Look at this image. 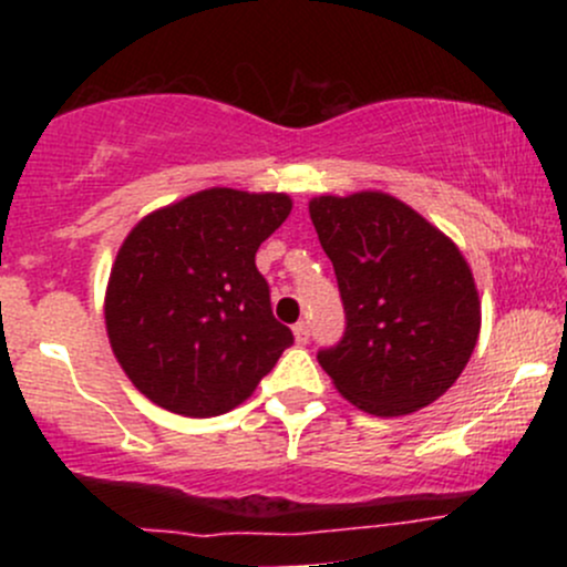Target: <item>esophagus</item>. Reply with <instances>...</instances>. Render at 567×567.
Segmentation results:
<instances>
[{
    "label": "esophagus",
    "mask_w": 567,
    "mask_h": 567,
    "mask_svg": "<svg viewBox=\"0 0 567 567\" xmlns=\"http://www.w3.org/2000/svg\"><path fill=\"white\" fill-rule=\"evenodd\" d=\"M292 336H296V343H301V347H303V343L309 341V324L296 322V324H292Z\"/></svg>",
    "instance_id": "1"
}]
</instances>
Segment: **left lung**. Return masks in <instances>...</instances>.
I'll list each match as a JSON object with an SVG mask.
<instances>
[{"label": "left lung", "instance_id": "obj_1", "mask_svg": "<svg viewBox=\"0 0 567 567\" xmlns=\"http://www.w3.org/2000/svg\"><path fill=\"white\" fill-rule=\"evenodd\" d=\"M309 216L333 261L347 330L317 360L351 405L405 415L453 386L480 336L466 258L437 226L383 192L315 197Z\"/></svg>", "mask_w": 567, "mask_h": 567}]
</instances>
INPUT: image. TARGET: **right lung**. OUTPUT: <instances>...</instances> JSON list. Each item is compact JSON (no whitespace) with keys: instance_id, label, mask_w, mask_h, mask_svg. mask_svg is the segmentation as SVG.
<instances>
[{"instance_id":"add662e5","label":"right lung","mask_w":567,"mask_h":567,"mask_svg":"<svg viewBox=\"0 0 567 567\" xmlns=\"http://www.w3.org/2000/svg\"><path fill=\"white\" fill-rule=\"evenodd\" d=\"M290 210L288 194L205 188L127 234L109 277L106 333L154 405L192 419L229 413L290 347L256 269Z\"/></svg>"}]
</instances>
